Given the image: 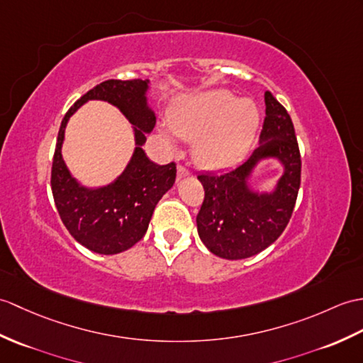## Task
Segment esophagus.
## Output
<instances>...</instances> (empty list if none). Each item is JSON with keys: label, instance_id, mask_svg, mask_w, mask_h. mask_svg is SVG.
Returning a JSON list of instances; mask_svg holds the SVG:
<instances>
[{"label": "esophagus", "instance_id": "1", "mask_svg": "<svg viewBox=\"0 0 363 363\" xmlns=\"http://www.w3.org/2000/svg\"><path fill=\"white\" fill-rule=\"evenodd\" d=\"M191 173L187 170V168L182 167V165H178V181L187 178V176H190Z\"/></svg>", "mask_w": 363, "mask_h": 363}]
</instances>
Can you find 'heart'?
<instances>
[{
	"label": "heart",
	"mask_w": 363,
	"mask_h": 363,
	"mask_svg": "<svg viewBox=\"0 0 363 363\" xmlns=\"http://www.w3.org/2000/svg\"><path fill=\"white\" fill-rule=\"evenodd\" d=\"M176 136L193 142V159L206 170H225L247 155L259 126L254 100L235 99L230 92L215 89L185 99L168 117ZM161 136L167 147L174 140L169 130Z\"/></svg>",
	"instance_id": "b5f03b06"
}]
</instances>
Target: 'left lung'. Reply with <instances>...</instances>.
<instances>
[{
	"label": "left lung",
	"mask_w": 363,
	"mask_h": 363,
	"mask_svg": "<svg viewBox=\"0 0 363 363\" xmlns=\"http://www.w3.org/2000/svg\"><path fill=\"white\" fill-rule=\"evenodd\" d=\"M266 119L259 145L246 162L223 174H199L206 198L196 216L201 241L220 258L242 259L259 254L288 225L300 189L301 161L288 111L264 92ZM274 158L282 176L269 191L253 189L257 165Z\"/></svg>",
	"instance_id": "obj_1"
}]
</instances>
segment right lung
I'll list each match as a JSON object with an SVG mask.
<instances>
[{
  "label": "right lung",
  "instance_id": "obj_1",
  "mask_svg": "<svg viewBox=\"0 0 363 363\" xmlns=\"http://www.w3.org/2000/svg\"><path fill=\"white\" fill-rule=\"evenodd\" d=\"M150 80H106L88 91L63 117L58 131L50 187L65 227L82 246L102 255H114L133 247L145 235L155 207L173 187L176 165H157L143 151L156 116L148 104ZM89 99L116 106L133 126L135 150L124 172L100 188H88L75 180L64 164L61 148L64 130L77 109Z\"/></svg>",
  "mask_w": 363,
  "mask_h": 363
}]
</instances>
